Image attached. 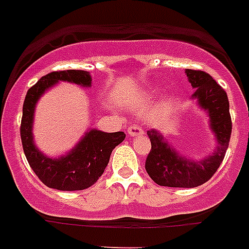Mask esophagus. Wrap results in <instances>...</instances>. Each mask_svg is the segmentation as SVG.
I'll list each match as a JSON object with an SVG mask.
<instances>
[{
	"mask_svg": "<svg viewBox=\"0 0 249 249\" xmlns=\"http://www.w3.org/2000/svg\"><path fill=\"white\" fill-rule=\"evenodd\" d=\"M127 132H128V136H131V137H137V136H142L144 133L143 129L141 128L140 126H135V124L129 126Z\"/></svg>",
	"mask_w": 249,
	"mask_h": 249,
	"instance_id": "34e87169",
	"label": "esophagus"
}]
</instances>
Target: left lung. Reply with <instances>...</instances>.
<instances>
[{
    "label": "left lung",
    "mask_w": 249,
    "mask_h": 249,
    "mask_svg": "<svg viewBox=\"0 0 249 249\" xmlns=\"http://www.w3.org/2000/svg\"><path fill=\"white\" fill-rule=\"evenodd\" d=\"M186 74L196 89L192 100L197 101L199 108L210 117V128L217 146L212 155L199 160H191L178 153L160 131H147L152 147L146 160V171L160 186L193 188L206 183L221 166L230 144L232 121L226 91L206 72L186 70Z\"/></svg>",
    "instance_id": "8db88e82"
}]
</instances>
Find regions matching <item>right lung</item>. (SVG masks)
<instances>
[{"label":"right lung","mask_w":249,"mask_h":249,"mask_svg":"<svg viewBox=\"0 0 249 249\" xmlns=\"http://www.w3.org/2000/svg\"><path fill=\"white\" fill-rule=\"evenodd\" d=\"M71 82L82 87H91L89 72L80 70L51 72L43 76L27 91L21 121V140L23 152L31 168L37 177L50 188L58 191H81L97 182L105 172L109 157L116 146L126 137L123 132H107L89 129L73 148L59 157H48L37 148L32 133L35 109L46 91L57 83Z\"/></svg>","instance_id":"right-lung-1"}]
</instances>
